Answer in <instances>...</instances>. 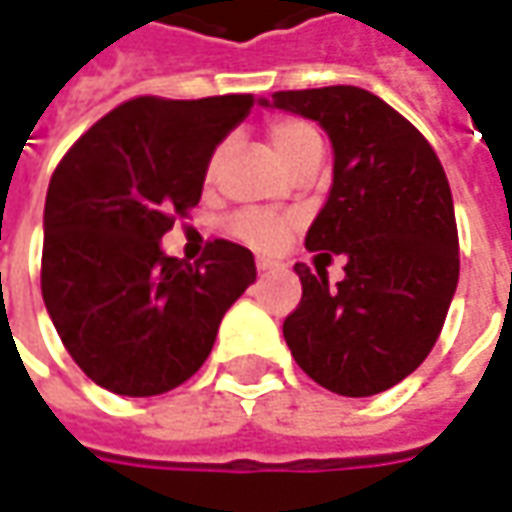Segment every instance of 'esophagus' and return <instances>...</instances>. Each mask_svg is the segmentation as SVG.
I'll use <instances>...</instances> for the list:
<instances>
[{"instance_id":"1","label":"esophagus","mask_w":512,"mask_h":512,"mask_svg":"<svg viewBox=\"0 0 512 512\" xmlns=\"http://www.w3.org/2000/svg\"><path fill=\"white\" fill-rule=\"evenodd\" d=\"M280 269V263H274L269 257H257V271H274Z\"/></svg>"}]
</instances>
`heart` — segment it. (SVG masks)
<instances>
[{
	"label": "heart",
	"mask_w": 512,
	"mask_h": 512,
	"mask_svg": "<svg viewBox=\"0 0 512 512\" xmlns=\"http://www.w3.org/2000/svg\"><path fill=\"white\" fill-rule=\"evenodd\" d=\"M269 139L271 145H274V151L280 154V159L288 168H294L305 156H322V137L316 134L314 125L305 123V120H297V117H277V120H271ZM224 154H227V142H221L210 154L207 179H215ZM229 232H232V238H238V241L252 246V249L277 252L288 241V235H291V221L266 210H243L238 215H232Z\"/></svg>",
	"instance_id": "b5f03b06"
}]
</instances>
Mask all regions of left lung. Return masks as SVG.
I'll list each match as a JSON object with an SVG mask.
<instances>
[{"mask_svg":"<svg viewBox=\"0 0 512 512\" xmlns=\"http://www.w3.org/2000/svg\"><path fill=\"white\" fill-rule=\"evenodd\" d=\"M260 106L325 128L333 184L305 246L347 257L336 285L325 271L294 266L302 300L285 316V344L319 387L378 395L423 364L457 291L460 241L446 170L415 125L367 89L274 92Z\"/></svg>","mask_w":512,"mask_h":512,"instance_id":"8db88e82","label":"left lung"}]
</instances>
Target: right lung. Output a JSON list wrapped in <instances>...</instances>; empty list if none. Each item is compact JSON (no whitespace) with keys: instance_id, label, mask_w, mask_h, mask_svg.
Instances as JSON below:
<instances>
[{"instance_id":"obj_1","label":"right lung","mask_w":512,"mask_h":512,"mask_svg":"<svg viewBox=\"0 0 512 512\" xmlns=\"http://www.w3.org/2000/svg\"><path fill=\"white\" fill-rule=\"evenodd\" d=\"M252 106V95L134 97L58 162L44 204L41 297L97 387L151 398L184 384L255 283L246 246L218 238L190 266L159 243L196 207L210 154Z\"/></svg>"}]
</instances>
